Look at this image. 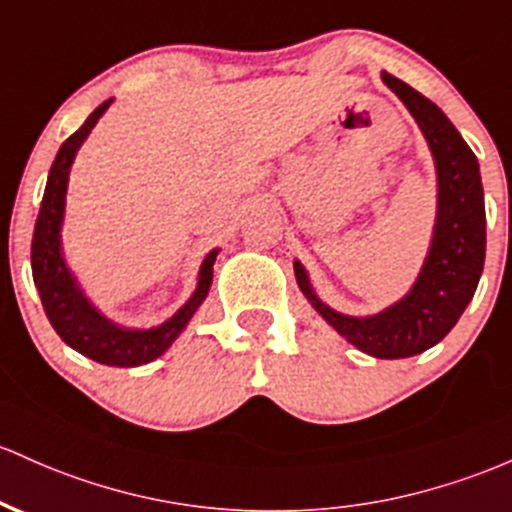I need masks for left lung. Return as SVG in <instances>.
Masks as SVG:
<instances>
[{
	"instance_id": "obj_1",
	"label": "left lung",
	"mask_w": 512,
	"mask_h": 512,
	"mask_svg": "<svg viewBox=\"0 0 512 512\" xmlns=\"http://www.w3.org/2000/svg\"><path fill=\"white\" fill-rule=\"evenodd\" d=\"M428 140L437 167V221L425 265L413 289L376 316L355 318L325 306L301 262L296 282L311 306L357 350L379 359L420 355L457 325L484 272L486 209L479 160L437 104L398 77L381 72Z\"/></svg>"
}]
</instances>
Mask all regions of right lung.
Instances as JSON below:
<instances>
[{"mask_svg": "<svg viewBox=\"0 0 512 512\" xmlns=\"http://www.w3.org/2000/svg\"><path fill=\"white\" fill-rule=\"evenodd\" d=\"M111 101L114 99H106L104 104L97 106L89 114V119L60 145L58 155H55L46 192H43L41 211H38L36 218V228H33L31 269L33 282H36V289L43 301V311H46L50 325L63 338L65 345H70L72 350H77L84 357L94 359V362L106 364V367H140V364H148L155 357H160L179 338V333L187 328L196 308L201 306V301L206 299L211 289L213 262H216L218 250H211L206 260L201 262L199 284H196L192 299L157 328H121V325L101 316L97 308L92 306V301L82 294L80 284L65 265L63 243H60L67 177H70V167L77 150H80L84 138L89 136V131L97 126L101 114L109 109Z\"/></svg>", "mask_w": 512, "mask_h": 512, "instance_id": "obj_1", "label": "right lung"}]
</instances>
